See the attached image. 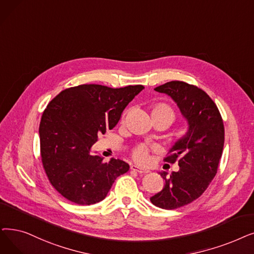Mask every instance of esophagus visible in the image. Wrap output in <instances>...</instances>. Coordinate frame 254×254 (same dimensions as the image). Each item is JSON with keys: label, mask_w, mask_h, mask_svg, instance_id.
<instances>
[{"label": "esophagus", "mask_w": 254, "mask_h": 254, "mask_svg": "<svg viewBox=\"0 0 254 254\" xmlns=\"http://www.w3.org/2000/svg\"><path fill=\"white\" fill-rule=\"evenodd\" d=\"M130 169H131V170H134V171H136V172H138V173H141V174H145V173H148V172H149L147 169L140 168V167L136 166V165H131V166H130Z\"/></svg>", "instance_id": "1"}]
</instances>
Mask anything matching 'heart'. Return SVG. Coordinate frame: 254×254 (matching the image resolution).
<instances>
[{
	"mask_svg": "<svg viewBox=\"0 0 254 254\" xmlns=\"http://www.w3.org/2000/svg\"><path fill=\"white\" fill-rule=\"evenodd\" d=\"M150 114H151V116L161 115V116L167 117V118H169L171 124L173 123V120L175 119V113H174L173 110L169 106L164 105V104L154 105L151 108ZM133 157L139 163H145L147 161V159H148V149H147V147L146 146H139V147H137L133 151Z\"/></svg>",
	"mask_w": 254,
	"mask_h": 254,
	"instance_id": "obj_1",
	"label": "heart"
}]
</instances>
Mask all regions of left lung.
Here are the masks:
<instances>
[{
    "mask_svg": "<svg viewBox=\"0 0 254 254\" xmlns=\"http://www.w3.org/2000/svg\"><path fill=\"white\" fill-rule=\"evenodd\" d=\"M154 90L170 96L188 123L187 133L165 158L168 163L179 160L180 170L170 176L160 172L164 188L150 197L156 206L174 209L197 199L215 178L224 145V126L212 98L198 87L171 81Z\"/></svg>",
    "mask_w": 254,
    "mask_h": 254,
    "instance_id": "left-lung-1",
    "label": "left lung"
}]
</instances>
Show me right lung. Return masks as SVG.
I'll return each instance as SVG.
<instances>
[{
    "label": "right lung",
    "instance_id": "1",
    "mask_svg": "<svg viewBox=\"0 0 254 254\" xmlns=\"http://www.w3.org/2000/svg\"><path fill=\"white\" fill-rule=\"evenodd\" d=\"M143 89L142 85H80L63 90L48 105L39 126L41 160L50 183L66 199L81 205L100 202L118 176L128 171L125 161L104 163L91 148Z\"/></svg>",
    "mask_w": 254,
    "mask_h": 254
}]
</instances>
